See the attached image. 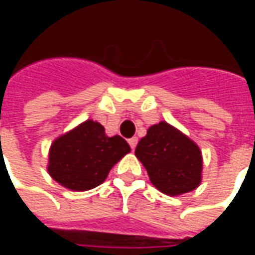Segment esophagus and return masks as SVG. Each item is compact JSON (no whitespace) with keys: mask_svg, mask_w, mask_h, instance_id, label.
Returning a JSON list of instances; mask_svg holds the SVG:
<instances>
[{"mask_svg":"<svg viewBox=\"0 0 255 255\" xmlns=\"http://www.w3.org/2000/svg\"><path fill=\"white\" fill-rule=\"evenodd\" d=\"M128 143H129V146H131V149H135L136 147V144H138V138H131V139H128Z\"/></svg>","mask_w":255,"mask_h":255,"instance_id":"esophagus-1","label":"esophagus"}]
</instances>
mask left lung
I'll use <instances>...</instances> for the list:
<instances>
[{
	"label": "left lung",
	"mask_w": 255,
	"mask_h": 255,
	"mask_svg": "<svg viewBox=\"0 0 255 255\" xmlns=\"http://www.w3.org/2000/svg\"><path fill=\"white\" fill-rule=\"evenodd\" d=\"M135 155L146 168L153 186L166 195H182L201 184V150L168 123L151 126L139 140Z\"/></svg>",
	"instance_id": "left-lung-1"
}]
</instances>
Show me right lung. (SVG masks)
I'll use <instances>...</instances> for the list:
<instances>
[{
	"label": "right lung",
	"mask_w": 255,
	"mask_h": 255,
	"mask_svg": "<svg viewBox=\"0 0 255 255\" xmlns=\"http://www.w3.org/2000/svg\"><path fill=\"white\" fill-rule=\"evenodd\" d=\"M129 151L120 135L108 136L100 123L87 120L53 142L47 172L63 187L87 191L105 182L113 165Z\"/></svg>",
	"instance_id": "right-lung-1"
}]
</instances>
